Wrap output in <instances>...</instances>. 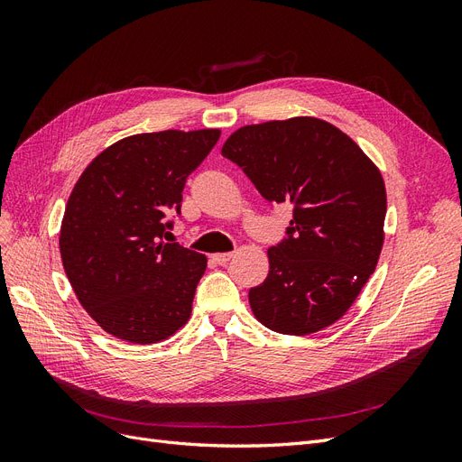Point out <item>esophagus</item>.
I'll return each mask as SVG.
<instances>
[{
    "mask_svg": "<svg viewBox=\"0 0 462 462\" xmlns=\"http://www.w3.org/2000/svg\"><path fill=\"white\" fill-rule=\"evenodd\" d=\"M212 258H214V262H216V263H219V265H226V263L233 258V253H217V254H214Z\"/></svg>",
    "mask_w": 462,
    "mask_h": 462,
    "instance_id": "1",
    "label": "esophagus"
}]
</instances>
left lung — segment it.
Masks as SVG:
<instances>
[{"label": "left lung", "mask_w": 462, "mask_h": 462, "mask_svg": "<svg viewBox=\"0 0 462 462\" xmlns=\"http://www.w3.org/2000/svg\"><path fill=\"white\" fill-rule=\"evenodd\" d=\"M265 200L292 204L270 273L248 291L265 328L310 335L351 309L375 270L387 209L380 170L335 125L291 117L246 125L221 148Z\"/></svg>", "instance_id": "obj_1"}]
</instances>
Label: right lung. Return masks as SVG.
I'll use <instances>...</instances> for the list:
<instances>
[{
  "mask_svg": "<svg viewBox=\"0 0 462 462\" xmlns=\"http://www.w3.org/2000/svg\"><path fill=\"white\" fill-rule=\"evenodd\" d=\"M219 129L123 138L88 163L67 200L60 231L65 273L90 318L117 339L150 345L183 328L206 256L165 243L187 177Z\"/></svg>",
  "mask_w": 462,
  "mask_h": 462,
  "instance_id": "obj_1",
  "label": "right lung"
}]
</instances>
